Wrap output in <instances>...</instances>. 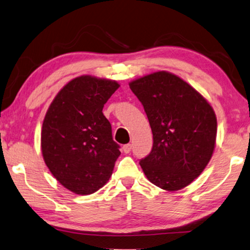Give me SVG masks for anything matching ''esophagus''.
Segmentation results:
<instances>
[{
    "instance_id": "obj_1",
    "label": "esophagus",
    "mask_w": 250,
    "mask_h": 250,
    "mask_svg": "<svg viewBox=\"0 0 250 250\" xmlns=\"http://www.w3.org/2000/svg\"><path fill=\"white\" fill-rule=\"evenodd\" d=\"M122 149H124V152L125 153H130V151H131V149H132V146L130 145V144L125 145L124 146H122Z\"/></svg>"
}]
</instances>
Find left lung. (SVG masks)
Here are the masks:
<instances>
[{
  "instance_id": "8db88e82",
  "label": "left lung",
  "mask_w": 250,
  "mask_h": 250,
  "mask_svg": "<svg viewBox=\"0 0 250 250\" xmlns=\"http://www.w3.org/2000/svg\"><path fill=\"white\" fill-rule=\"evenodd\" d=\"M129 85L152 130L151 152L140 160L146 177L167 191L187 187L211 159L215 111L197 90L167 71L145 75Z\"/></svg>"
}]
</instances>
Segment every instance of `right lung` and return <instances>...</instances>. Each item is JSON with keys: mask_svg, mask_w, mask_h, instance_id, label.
Wrapping results in <instances>:
<instances>
[{"mask_svg": "<svg viewBox=\"0 0 250 250\" xmlns=\"http://www.w3.org/2000/svg\"><path fill=\"white\" fill-rule=\"evenodd\" d=\"M119 86L116 81L81 75L63 86L46 111L43 159L55 179L77 195L104 187L121 153L102 112Z\"/></svg>", "mask_w": 250, "mask_h": 250, "instance_id": "1", "label": "right lung"}]
</instances>
